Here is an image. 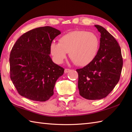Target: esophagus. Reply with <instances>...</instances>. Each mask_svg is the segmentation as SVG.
<instances>
[{"label": "esophagus", "instance_id": "34e87169", "mask_svg": "<svg viewBox=\"0 0 132 132\" xmlns=\"http://www.w3.org/2000/svg\"><path fill=\"white\" fill-rule=\"evenodd\" d=\"M70 71V70L69 69H64V73H68Z\"/></svg>", "mask_w": 132, "mask_h": 132}]
</instances>
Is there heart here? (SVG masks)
<instances>
[{
    "mask_svg": "<svg viewBox=\"0 0 132 132\" xmlns=\"http://www.w3.org/2000/svg\"><path fill=\"white\" fill-rule=\"evenodd\" d=\"M99 47V39L92 32L75 30L66 33L59 43L50 44V52L56 62L61 63L69 52L71 60L80 66L87 65L96 57Z\"/></svg>",
    "mask_w": 132,
    "mask_h": 132,
    "instance_id": "b5f03b06",
    "label": "heart"
}]
</instances>
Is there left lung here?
<instances>
[{
	"instance_id": "left-lung-1",
	"label": "left lung",
	"mask_w": 132,
	"mask_h": 132,
	"mask_svg": "<svg viewBox=\"0 0 132 132\" xmlns=\"http://www.w3.org/2000/svg\"><path fill=\"white\" fill-rule=\"evenodd\" d=\"M100 33V47L91 62L78 73V89L80 96L88 100L105 97L119 82L123 61L121 48L104 28L95 25Z\"/></svg>"
}]
</instances>
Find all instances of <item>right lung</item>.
<instances>
[{
  "mask_svg": "<svg viewBox=\"0 0 132 132\" xmlns=\"http://www.w3.org/2000/svg\"><path fill=\"white\" fill-rule=\"evenodd\" d=\"M60 34L51 27H39L16 41L10 53V77L21 96L45 102L53 95L56 81L63 74L64 69L53 62L50 46Z\"/></svg>",
  "mask_w": 132,
  "mask_h": 132,
  "instance_id": "1",
  "label": "right lung"
}]
</instances>
